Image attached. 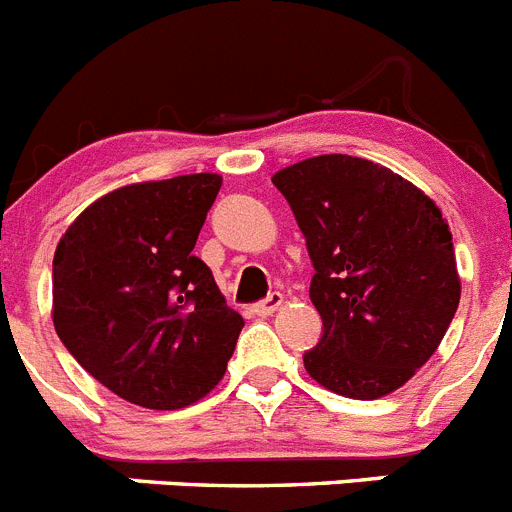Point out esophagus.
Listing matches in <instances>:
<instances>
[{
    "mask_svg": "<svg viewBox=\"0 0 512 512\" xmlns=\"http://www.w3.org/2000/svg\"><path fill=\"white\" fill-rule=\"evenodd\" d=\"M282 302H284V297L279 295V292H271L266 300H261L253 305V315H259V318H269V315H274V312L282 307Z\"/></svg>",
    "mask_w": 512,
    "mask_h": 512,
    "instance_id": "esophagus-1",
    "label": "esophagus"
}]
</instances>
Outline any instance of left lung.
<instances>
[{
	"mask_svg": "<svg viewBox=\"0 0 512 512\" xmlns=\"http://www.w3.org/2000/svg\"><path fill=\"white\" fill-rule=\"evenodd\" d=\"M315 274L323 338L305 369L325 390L377 400L436 354L461 297L454 243L436 202L395 171L328 153L277 171Z\"/></svg>",
	"mask_w": 512,
	"mask_h": 512,
	"instance_id": "8db88e82",
	"label": "left lung"
}]
</instances>
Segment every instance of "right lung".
I'll return each instance as SVG.
<instances>
[{"mask_svg": "<svg viewBox=\"0 0 512 512\" xmlns=\"http://www.w3.org/2000/svg\"><path fill=\"white\" fill-rule=\"evenodd\" d=\"M223 176L112 189L53 256V325L97 382L148 410H179L223 379L243 318L194 243Z\"/></svg>", "mask_w": 512, "mask_h": 512, "instance_id": "obj_1", "label": "right lung"}]
</instances>
